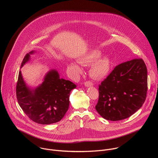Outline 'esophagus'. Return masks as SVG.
<instances>
[{
	"label": "esophagus",
	"instance_id": "34e87169",
	"mask_svg": "<svg viewBox=\"0 0 158 158\" xmlns=\"http://www.w3.org/2000/svg\"><path fill=\"white\" fill-rule=\"evenodd\" d=\"M84 85H85V86H86V87H89V86H91V85H93V83L92 82H91V81H85V82H84Z\"/></svg>",
	"mask_w": 158,
	"mask_h": 158
}]
</instances>
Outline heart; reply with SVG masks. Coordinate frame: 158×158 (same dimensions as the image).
I'll list each match as a JSON object with an SVG mask.
<instances>
[{"mask_svg":"<svg viewBox=\"0 0 158 158\" xmlns=\"http://www.w3.org/2000/svg\"><path fill=\"white\" fill-rule=\"evenodd\" d=\"M100 56V52L98 51H93L86 54L81 59V62L85 64H91L95 62ZM72 66L77 71H80L81 69L78 65L73 64ZM109 71V64L107 59H101L95 62L91 67V74L97 79H101L106 77Z\"/></svg>","mask_w":158,"mask_h":158,"instance_id":"obj_1","label":"heart"}]
</instances>
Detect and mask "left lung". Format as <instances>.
<instances>
[{"instance_id": "8db88e82", "label": "left lung", "mask_w": 158, "mask_h": 158, "mask_svg": "<svg viewBox=\"0 0 158 158\" xmlns=\"http://www.w3.org/2000/svg\"><path fill=\"white\" fill-rule=\"evenodd\" d=\"M98 90L95 107L103 118L116 121L130 117L146 98L148 72L144 60L134 59L116 65Z\"/></svg>"}]
</instances>
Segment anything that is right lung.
<instances>
[{
    "instance_id": "add662e5",
    "label": "right lung",
    "mask_w": 158,
    "mask_h": 158,
    "mask_svg": "<svg viewBox=\"0 0 158 158\" xmlns=\"http://www.w3.org/2000/svg\"><path fill=\"white\" fill-rule=\"evenodd\" d=\"M27 54L21 67L29 60ZM76 85L70 81L59 78L56 70L49 71L42 84L31 89L26 85L19 71L16 85L18 103L28 118L40 124H50L60 121L69 106V95Z\"/></svg>"
}]
</instances>
